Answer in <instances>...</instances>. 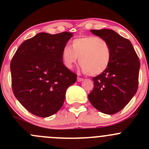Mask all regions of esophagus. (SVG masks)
<instances>
[{
    "instance_id": "obj_1",
    "label": "esophagus",
    "mask_w": 149,
    "mask_h": 149,
    "mask_svg": "<svg viewBox=\"0 0 149 149\" xmlns=\"http://www.w3.org/2000/svg\"><path fill=\"white\" fill-rule=\"evenodd\" d=\"M84 81V79H82V78H80V77L77 78V81L78 82H81V81Z\"/></svg>"
}]
</instances>
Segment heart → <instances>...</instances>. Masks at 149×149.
Listing matches in <instances>:
<instances>
[{
	"instance_id": "1",
	"label": "heart",
	"mask_w": 149,
	"mask_h": 149,
	"mask_svg": "<svg viewBox=\"0 0 149 149\" xmlns=\"http://www.w3.org/2000/svg\"><path fill=\"white\" fill-rule=\"evenodd\" d=\"M61 57L68 68H72L79 58L82 71L89 76H97L102 73L109 66L112 50L104 39L84 36L74 39L71 42V47H64Z\"/></svg>"
}]
</instances>
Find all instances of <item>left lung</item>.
<instances>
[{
	"label": "left lung",
	"instance_id": "obj_1",
	"mask_svg": "<svg viewBox=\"0 0 149 149\" xmlns=\"http://www.w3.org/2000/svg\"><path fill=\"white\" fill-rule=\"evenodd\" d=\"M104 39L112 50L107 68L92 79L94 88L88 98L100 112L113 115L123 109L138 89L140 61L130 40L112 29L91 30Z\"/></svg>",
	"mask_w": 149,
	"mask_h": 149
}]
</instances>
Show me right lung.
Returning <instances> with one entry per match:
<instances>
[{"label": "right lung", "instance_id": "obj_1", "mask_svg": "<svg viewBox=\"0 0 149 149\" xmlns=\"http://www.w3.org/2000/svg\"><path fill=\"white\" fill-rule=\"evenodd\" d=\"M73 34L41 32L25 40L10 62L12 89L29 112L41 118L56 113L77 75L63 63L61 52Z\"/></svg>", "mask_w": 149, "mask_h": 149}]
</instances>
